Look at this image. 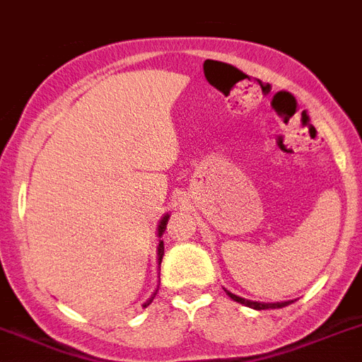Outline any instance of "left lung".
Here are the masks:
<instances>
[{
    "instance_id": "left-lung-1",
    "label": "left lung",
    "mask_w": 362,
    "mask_h": 362,
    "mask_svg": "<svg viewBox=\"0 0 362 362\" xmlns=\"http://www.w3.org/2000/svg\"><path fill=\"white\" fill-rule=\"evenodd\" d=\"M226 294L230 296V298L233 300V302L238 303H243V305H247V308H252V309H257V311H261V309H281L285 308V305H289V303H293V300L291 302H276V303H265V302H254V300H247V298H241V296H238V294L230 293V291H226Z\"/></svg>"
}]
</instances>
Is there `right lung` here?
Returning a JSON list of instances; mask_svg holds the SVG:
<instances>
[{
	"instance_id": "obj_1",
	"label": "right lung",
	"mask_w": 362,
	"mask_h": 362,
	"mask_svg": "<svg viewBox=\"0 0 362 362\" xmlns=\"http://www.w3.org/2000/svg\"><path fill=\"white\" fill-rule=\"evenodd\" d=\"M167 221H169V214L163 215L162 221H160V224H158V238H160V235H162V233L165 232ZM162 257H163V241H160V243H158V265L162 263ZM154 296H156V293H154L153 296H151V298H148L147 302L144 303V308H147V305H151V302H153V300H154Z\"/></svg>"
}]
</instances>
